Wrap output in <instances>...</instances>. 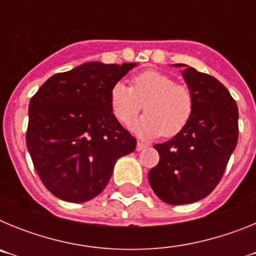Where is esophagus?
<instances>
[{
	"label": "esophagus",
	"mask_w": 256,
	"mask_h": 256,
	"mask_svg": "<svg viewBox=\"0 0 256 256\" xmlns=\"http://www.w3.org/2000/svg\"><path fill=\"white\" fill-rule=\"evenodd\" d=\"M144 148H148V144H144V142H141V141H138L137 142V146H136V150L141 151V150H144Z\"/></svg>",
	"instance_id": "1"
}]
</instances>
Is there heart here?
I'll use <instances>...</instances> for the list:
<instances>
[{
  "label": "heart",
  "mask_w": 256,
  "mask_h": 256,
  "mask_svg": "<svg viewBox=\"0 0 256 256\" xmlns=\"http://www.w3.org/2000/svg\"><path fill=\"white\" fill-rule=\"evenodd\" d=\"M146 114L133 124V130L146 137H173L191 120L195 97L187 86L178 84L172 76L146 70L130 79V87L115 83L110 91L112 114L122 124H130L141 112Z\"/></svg>",
  "instance_id": "1"
}]
</instances>
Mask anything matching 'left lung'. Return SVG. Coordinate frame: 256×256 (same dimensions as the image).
<instances>
[{
    "label": "left lung",
    "mask_w": 256,
    "mask_h": 256,
    "mask_svg": "<svg viewBox=\"0 0 256 256\" xmlns=\"http://www.w3.org/2000/svg\"><path fill=\"white\" fill-rule=\"evenodd\" d=\"M182 76L195 97L194 114L182 132L154 146L160 160L148 173L156 196L170 205L206 198L222 180L238 140V108L227 88L194 68L187 66Z\"/></svg>",
    "instance_id": "8db88e82"
}]
</instances>
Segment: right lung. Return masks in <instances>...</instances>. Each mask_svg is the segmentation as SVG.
<instances>
[{"mask_svg":"<svg viewBox=\"0 0 256 256\" xmlns=\"http://www.w3.org/2000/svg\"><path fill=\"white\" fill-rule=\"evenodd\" d=\"M134 62H86L48 78L29 102L26 148L52 195L86 202L104 191L136 138L114 116L112 87Z\"/></svg>","mask_w":256,"mask_h":256,"instance_id":"add662e5","label":"right lung"}]
</instances>
